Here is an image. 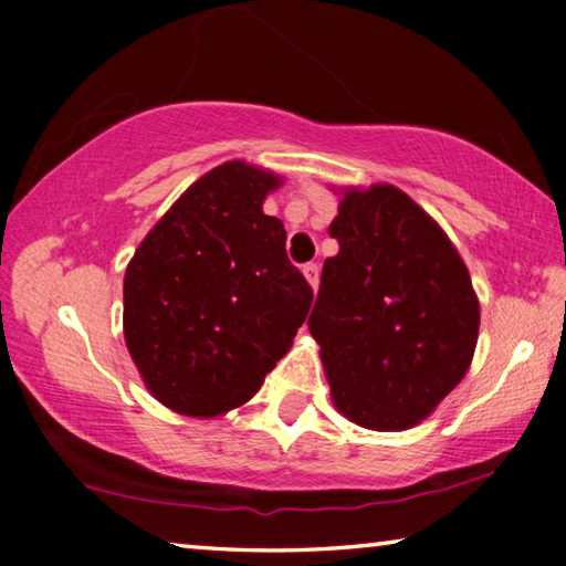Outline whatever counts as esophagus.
Returning <instances> with one entry per match:
<instances>
[{
  "label": "esophagus",
  "mask_w": 566,
  "mask_h": 566,
  "mask_svg": "<svg viewBox=\"0 0 566 566\" xmlns=\"http://www.w3.org/2000/svg\"><path fill=\"white\" fill-rule=\"evenodd\" d=\"M302 272H304L306 282H310L312 290L317 292V286H319V264H304Z\"/></svg>",
  "instance_id": "obj_1"
}]
</instances>
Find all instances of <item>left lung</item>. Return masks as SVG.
<instances>
[{"label":"left lung","mask_w":566,"mask_h":566,"mask_svg":"<svg viewBox=\"0 0 566 566\" xmlns=\"http://www.w3.org/2000/svg\"><path fill=\"white\" fill-rule=\"evenodd\" d=\"M310 332L332 401L354 424L401 432L467 375L479 300L467 264L415 199L391 185L344 189L329 224Z\"/></svg>","instance_id":"left-lung-1"}]
</instances>
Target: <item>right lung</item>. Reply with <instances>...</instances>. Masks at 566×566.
I'll list each match as a JSON object with an SVG mask.
<instances>
[{
    "label": "right lung",
    "instance_id": "add662e5",
    "mask_svg": "<svg viewBox=\"0 0 566 566\" xmlns=\"http://www.w3.org/2000/svg\"><path fill=\"white\" fill-rule=\"evenodd\" d=\"M282 179L242 159L199 177L142 239L124 274V342L151 397L219 417L290 352L312 286L262 205Z\"/></svg>",
    "mask_w": 566,
    "mask_h": 566
}]
</instances>
